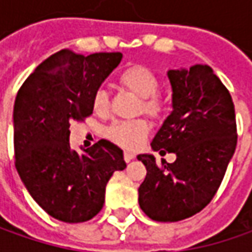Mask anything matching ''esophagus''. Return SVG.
<instances>
[{
	"mask_svg": "<svg viewBox=\"0 0 252 252\" xmlns=\"http://www.w3.org/2000/svg\"><path fill=\"white\" fill-rule=\"evenodd\" d=\"M134 157H136V154H134L133 151H125V153H123V158H125V161H126V162L131 161L133 158H134Z\"/></svg>",
	"mask_w": 252,
	"mask_h": 252,
	"instance_id": "obj_1",
	"label": "esophagus"
}]
</instances>
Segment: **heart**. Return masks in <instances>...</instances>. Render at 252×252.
I'll return each mask as SVG.
<instances>
[{
	"instance_id": "obj_1",
	"label": "heart",
	"mask_w": 252,
	"mask_h": 252,
	"mask_svg": "<svg viewBox=\"0 0 252 252\" xmlns=\"http://www.w3.org/2000/svg\"><path fill=\"white\" fill-rule=\"evenodd\" d=\"M119 83L136 96L141 98L140 111L150 118H160L165 112V101L157 94L158 78L144 65H131L123 70L119 75ZM94 111L99 116L109 111V99L105 91H98L94 96ZM149 125L143 119L113 123L106 131V136L118 146L125 149H134L146 139Z\"/></svg>"
}]
</instances>
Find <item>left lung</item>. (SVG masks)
<instances>
[{"label":"left lung","mask_w":252,"mask_h":252,"mask_svg":"<svg viewBox=\"0 0 252 252\" xmlns=\"http://www.w3.org/2000/svg\"><path fill=\"white\" fill-rule=\"evenodd\" d=\"M172 112L151 141L161 156L177 160L157 164L139 154L146 178L139 188L141 210L156 221H179L196 215L213 199L237 146L234 103L227 88L206 64L169 70Z\"/></svg>","instance_id":"left-lung-1"}]
</instances>
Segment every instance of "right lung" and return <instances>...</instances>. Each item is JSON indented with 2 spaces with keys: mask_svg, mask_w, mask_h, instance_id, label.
Listing matches in <instances>:
<instances>
[{
  "mask_svg": "<svg viewBox=\"0 0 252 252\" xmlns=\"http://www.w3.org/2000/svg\"><path fill=\"white\" fill-rule=\"evenodd\" d=\"M122 57L64 49L39 64L16 94L15 167L36 203L57 220L96 216L112 174L126 168L123 151L111 141L99 140L81 154L68 141L70 123L91 115L95 94Z\"/></svg>",
  "mask_w": 252,
  "mask_h": 252,
  "instance_id": "1",
  "label": "right lung"
}]
</instances>
